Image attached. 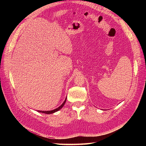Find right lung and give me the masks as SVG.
Wrapping results in <instances>:
<instances>
[{
    "instance_id": "1",
    "label": "right lung",
    "mask_w": 146,
    "mask_h": 146,
    "mask_svg": "<svg viewBox=\"0 0 146 146\" xmlns=\"http://www.w3.org/2000/svg\"><path fill=\"white\" fill-rule=\"evenodd\" d=\"M66 98H65V100H64V102H63V103L62 104L60 105V107H58V108H55V109L52 110H49V111L38 110V112H41V113H46V114H51V113H55V112H56V111H58L60 110L61 109V108H62V107H63L64 106V104H65V102H66Z\"/></svg>"
}]
</instances>
